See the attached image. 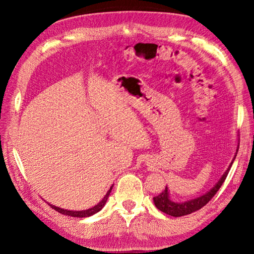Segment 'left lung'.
Listing matches in <instances>:
<instances>
[{"mask_svg": "<svg viewBox=\"0 0 254 254\" xmlns=\"http://www.w3.org/2000/svg\"><path fill=\"white\" fill-rule=\"evenodd\" d=\"M236 157V156H235ZM234 157V159H235ZM233 159V161H234ZM232 161V163H233ZM232 163L230 165L229 168L225 171V174L222 176V178L218 180V183L215 185V186L210 189L208 192H206L205 195L197 197L195 199L185 201V203H175V201L169 199V192L167 187L165 188V190H162L158 196L153 197V201L154 205L158 209H160L161 212L166 213L170 215V216H175V217H179V216H184V215H188L191 214L192 212H196V210L200 209L201 207L208 203V201L213 198L215 194L218 191V189L221 188V186L224 183V180L226 179V176L229 174V171L232 167Z\"/></svg>", "mask_w": 254, "mask_h": 254, "instance_id": "obj_1", "label": "left lung"}]
</instances>
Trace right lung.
I'll return each mask as SVG.
<instances>
[{
    "instance_id": "1",
    "label": "right lung",
    "mask_w": 254,
    "mask_h": 254,
    "mask_svg": "<svg viewBox=\"0 0 254 254\" xmlns=\"http://www.w3.org/2000/svg\"><path fill=\"white\" fill-rule=\"evenodd\" d=\"M112 188H113V186H111V188L109 189V191L106 192V195L104 196V198H103L100 203H98L97 205L94 206V207L92 208H88L86 210H68V209H64V208H60V207H56V206L54 205H50L51 208H54L55 210H57L58 213L60 214H64V215H68V216H72V217H88V216H92V215H94L97 212H100V210L104 207V205L106 203L107 198H109L110 196V192L112 190Z\"/></svg>"
}]
</instances>
